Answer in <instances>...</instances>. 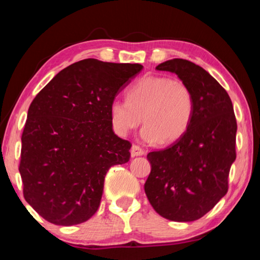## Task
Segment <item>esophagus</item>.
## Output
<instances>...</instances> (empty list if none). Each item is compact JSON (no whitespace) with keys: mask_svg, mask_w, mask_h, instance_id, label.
Instances as JSON below:
<instances>
[{"mask_svg":"<svg viewBox=\"0 0 260 260\" xmlns=\"http://www.w3.org/2000/svg\"><path fill=\"white\" fill-rule=\"evenodd\" d=\"M144 155V150L142 148H140L136 144H133L131 148V156L132 157H136V156H142Z\"/></svg>","mask_w":260,"mask_h":260,"instance_id":"esophagus-1","label":"esophagus"}]
</instances>
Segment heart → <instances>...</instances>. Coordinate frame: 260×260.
<instances>
[{
	"mask_svg": "<svg viewBox=\"0 0 260 260\" xmlns=\"http://www.w3.org/2000/svg\"><path fill=\"white\" fill-rule=\"evenodd\" d=\"M193 114V95L186 82L165 76H148L127 91V101L114 99L110 105L113 131L126 136L142 122L147 142L170 144L186 133Z\"/></svg>",
	"mask_w": 260,
	"mask_h": 260,
	"instance_id": "b5f03b06",
	"label": "heart"
}]
</instances>
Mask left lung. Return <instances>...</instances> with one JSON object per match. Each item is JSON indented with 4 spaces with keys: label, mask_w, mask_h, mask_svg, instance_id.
Masks as SVG:
<instances>
[{
    "label": "left lung",
    "mask_w": 260,
    "mask_h": 260,
    "mask_svg": "<svg viewBox=\"0 0 260 260\" xmlns=\"http://www.w3.org/2000/svg\"><path fill=\"white\" fill-rule=\"evenodd\" d=\"M158 71L175 73L193 95V114L181 138L162 150L148 153L151 164L144 191L156 212L172 221L203 217L228 190L236 158V118L230 95L192 61L166 60Z\"/></svg>",
    "instance_id": "8db88e82"
}]
</instances>
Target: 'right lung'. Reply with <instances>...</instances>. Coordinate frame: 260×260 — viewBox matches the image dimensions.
<instances>
[{
  "label": "right lung",
  "instance_id": "add662e5",
  "mask_svg": "<svg viewBox=\"0 0 260 260\" xmlns=\"http://www.w3.org/2000/svg\"><path fill=\"white\" fill-rule=\"evenodd\" d=\"M143 67L82 59L61 70L29 105L19 172L27 203L54 225L85 222L98 211L104 178L129 160L110 105Z\"/></svg>",
  "mask_w": 260,
  "mask_h": 260
}]
</instances>
